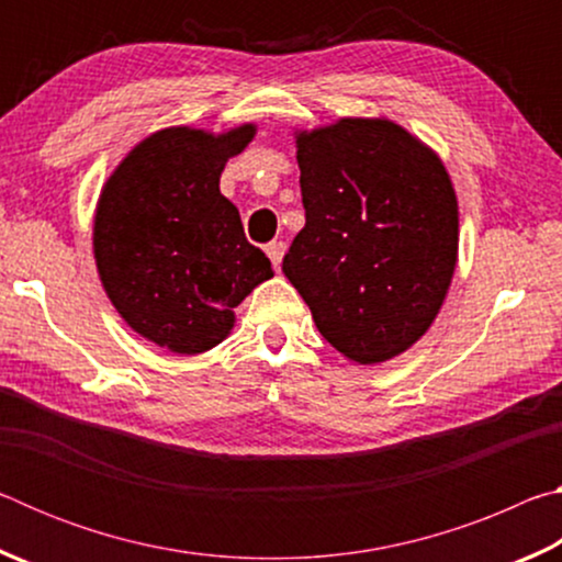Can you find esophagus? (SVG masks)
Here are the masks:
<instances>
[{
    "label": "esophagus",
    "mask_w": 562,
    "mask_h": 562,
    "mask_svg": "<svg viewBox=\"0 0 562 562\" xmlns=\"http://www.w3.org/2000/svg\"><path fill=\"white\" fill-rule=\"evenodd\" d=\"M265 250H268V258L272 260L274 270H280V265H282V258H284V250H288V245H284L282 240H272V243H268V247H265Z\"/></svg>",
    "instance_id": "esophagus-1"
}]
</instances>
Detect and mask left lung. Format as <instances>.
Here are the masks:
<instances>
[{
	"mask_svg": "<svg viewBox=\"0 0 562 562\" xmlns=\"http://www.w3.org/2000/svg\"><path fill=\"white\" fill-rule=\"evenodd\" d=\"M302 231L282 272L331 347L359 364L402 355L453 278L459 205L436 154L382 119L297 136Z\"/></svg>",
	"mask_w": 562,
	"mask_h": 562,
	"instance_id": "left-lung-1",
	"label": "left lung"
}]
</instances>
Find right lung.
<instances>
[{
    "label": "right lung",
    "instance_id": "right-lung-1",
    "mask_svg": "<svg viewBox=\"0 0 562 562\" xmlns=\"http://www.w3.org/2000/svg\"><path fill=\"white\" fill-rule=\"evenodd\" d=\"M252 136L255 126L223 136L158 131L123 158L101 193L93 255L103 290L138 335L176 355L221 345L233 307L274 274L221 193L227 158Z\"/></svg>",
    "mask_w": 562,
    "mask_h": 562
}]
</instances>
